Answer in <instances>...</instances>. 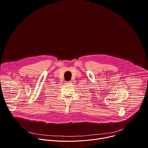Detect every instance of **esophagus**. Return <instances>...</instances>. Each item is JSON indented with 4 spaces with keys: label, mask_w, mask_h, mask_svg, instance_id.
<instances>
[{
    "label": "esophagus",
    "mask_w": 148,
    "mask_h": 148,
    "mask_svg": "<svg viewBox=\"0 0 148 148\" xmlns=\"http://www.w3.org/2000/svg\"><path fill=\"white\" fill-rule=\"evenodd\" d=\"M67 82L66 83H67V84H68V83H72V81L71 80V81H68V82Z\"/></svg>",
    "instance_id": "34e87169"
}]
</instances>
